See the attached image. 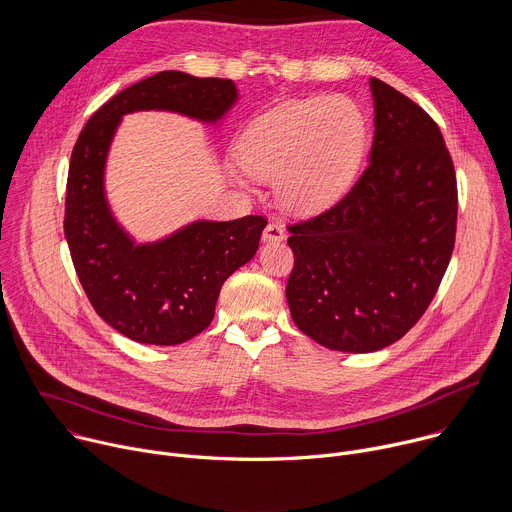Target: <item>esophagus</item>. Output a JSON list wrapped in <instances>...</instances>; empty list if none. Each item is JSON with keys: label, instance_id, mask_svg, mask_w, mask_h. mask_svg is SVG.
<instances>
[{"label": "esophagus", "instance_id": "obj_1", "mask_svg": "<svg viewBox=\"0 0 512 512\" xmlns=\"http://www.w3.org/2000/svg\"><path fill=\"white\" fill-rule=\"evenodd\" d=\"M285 239V229L279 223H269L263 231V243H279Z\"/></svg>", "mask_w": 512, "mask_h": 512}]
</instances>
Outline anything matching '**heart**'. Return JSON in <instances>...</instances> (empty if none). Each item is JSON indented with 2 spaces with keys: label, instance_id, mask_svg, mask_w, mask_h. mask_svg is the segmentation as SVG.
<instances>
[{
  "label": "heart",
  "instance_id": "obj_1",
  "mask_svg": "<svg viewBox=\"0 0 512 512\" xmlns=\"http://www.w3.org/2000/svg\"><path fill=\"white\" fill-rule=\"evenodd\" d=\"M369 123L348 97L287 101L249 123L237 143L241 168L277 180L279 202L304 216L334 206L352 186Z\"/></svg>",
  "mask_w": 512,
  "mask_h": 512
}]
</instances>
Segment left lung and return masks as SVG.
<instances>
[{
    "instance_id": "obj_1",
    "label": "left lung",
    "mask_w": 512,
    "mask_h": 512,
    "mask_svg": "<svg viewBox=\"0 0 512 512\" xmlns=\"http://www.w3.org/2000/svg\"><path fill=\"white\" fill-rule=\"evenodd\" d=\"M375 137L352 190L289 227L285 298L296 326L330 350L375 352L423 316L450 265L458 186L440 127L371 79Z\"/></svg>"
}]
</instances>
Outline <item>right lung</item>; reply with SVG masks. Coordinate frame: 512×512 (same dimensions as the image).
<instances>
[{
  "instance_id": "add662e5",
  "label": "right lung",
  "mask_w": 512,
  "mask_h": 512,
  "mask_svg": "<svg viewBox=\"0 0 512 512\" xmlns=\"http://www.w3.org/2000/svg\"><path fill=\"white\" fill-rule=\"evenodd\" d=\"M237 101L233 81L164 70L109 99L72 150L64 212L70 257L95 312L135 342L174 346L208 328L223 283L255 257L267 221L255 214L198 218L162 239L137 243L117 221L105 190L115 133L135 111H170L218 127Z\"/></svg>"
}]
</instances>
